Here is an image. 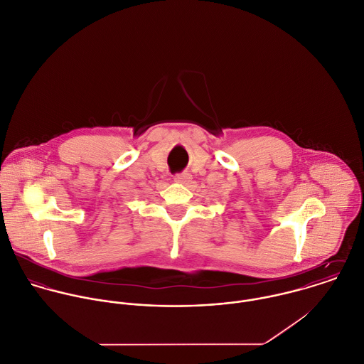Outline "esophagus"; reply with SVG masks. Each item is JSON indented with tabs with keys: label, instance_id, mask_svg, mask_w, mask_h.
Wrapping results in <instances>:
<instances>
[{
	"label": "esophagus",
	"instance_id": "esophagus-1",
	"mask_svg": "<svg viewBox=\"0 0 364 364\" xmlns=\"http://www.w3.org/2000/svg\"><path fill=\"white\" fill-rule=\"evenodd\" d=\"M173 179H175V182H178V183H188L191 179H192V176H191V173H188V172H183V173H178V175H175L173 176Z\"/></svg>",
	"mask_w": 364,
	"mask_h": 364
}]
</instances>
